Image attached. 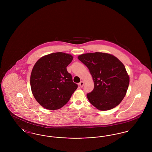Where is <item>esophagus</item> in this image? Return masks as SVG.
Here are the masks:
<instances>
[{"instance_id": "esophagus-1", "label": "esophagus", "mask_w": 152, "mask_h": 152, "mask_svg": "<svg viewBox=\"0 0 152 152\" xmlns=\"http://www.w3.org/2000/svg\"><path fill=\"white\" fill-rule=\"evenodd\" d=\"M84 83L83 81H81L79 83V86L81 88H83V86H84Z\"/></svg>"}]
</instances>
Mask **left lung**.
<instances>
[{
	"instance_id": "8db88e82",
	"label": "left lung",
	"mask_w": 152,
	"mask_h": 152,
	"mask_svg": "<svg viewBox=\"0 0 152 152\" xmlns=\"http://www.w3.org/2000/svg\"><path fill=\"white\" fill-rule=\"evenodd\" d=\"M94 82V90L87 94L88 100L100 110L114 108L126 94L129 76L123 63L115 56L102 52L80 55Z\"/></svg>"
}]
</instances>
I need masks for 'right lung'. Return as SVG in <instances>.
Masks as SVG:
<instances>
[{
	"label": "right lung",
	"mask_w": 152,
	"mask_h": 152,
	"mask_svg": "<svg viewBox=\"0 0 152 152\" xmlns=\"http://www.w3.org/2000/svg\"><path fill=\"white\" fill-rule=\"evenodd\" d=\"M72 60L70 54L55 52L39 58L34 66L30 77L31 91L44 108H61L77 88L66 70Z\"/></svg>",
	"instance_id": "1"
}]
</instances>
